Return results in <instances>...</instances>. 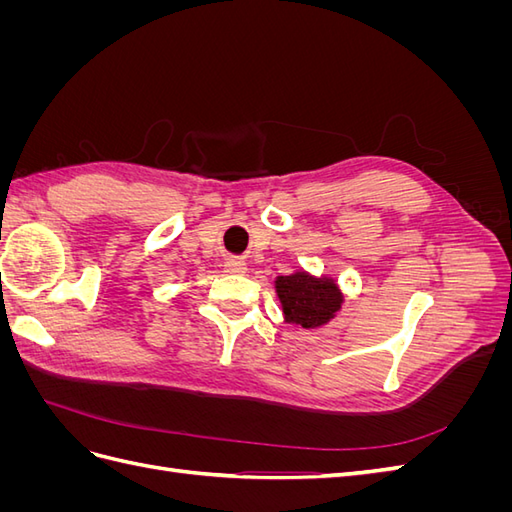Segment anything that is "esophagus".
<instances>
[{
	"label": "esophagus",
	"mask_w": 512,
	"mask_h": 512,
	"mask_svg": "<svg viewBox=\"0 0 512 512\" xmlns=\"http://www.w3.org/2000/svg\"><path fill=\"white\" fill-rule=\"evenodd\" d=\"M224 269H226V273H232V275H241L247 271L245 262L241 258H226Z\"/></svg>",
	"instance_id": "esophagus-1"
}]
</instances>
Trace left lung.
Here are the masks:
<instances>
[{
  "instance_id": "8db88e82",
  "label": "left lung",
  "mask_w": 512,
  "mask_h": 512,
  "mask_svg": "<svg viewBox=\"0 0 512 512\" xmlns=\"http://www.w3.org/2000/svg\"><path fill=\"white\" fill-rule=\"evenodd\" d=\"M286 322L301 324L303 329H316L327 324L342 307V292L327 277H312L305 271L280 275L275 280Z\"/></svg>"
}]
</instances>
